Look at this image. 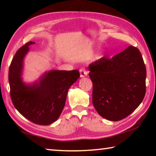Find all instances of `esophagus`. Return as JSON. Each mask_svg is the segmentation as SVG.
Returning a JSON list of instances; mask_svg holds the SVG:
<instances>
[{
	"label": "esophagus",
	"instance_id": "esophagus-1",
	"mask_svg": "<svg viewBox=\"0 0 156 156\" xmlns=\"http://www.w3.org/2000/svg\"><path fill=\"white\" fill-rule=\"evenodd\" d=\"M80 77H84V76H87L88 75V72L84 68H81L80 69Z\"/></svg>",
	"mask_w": 156,
	"mask_h": 156
}]
</instances>
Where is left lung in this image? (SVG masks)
Returning <instances> with one entry per match:
<instances>
[{"instance_id": "left-lung-1", "label": "left lung", "mask_w": 156, "mask_h": 156, "mask_svg": "<svg viewBox=\"0 0 156 156\" xmlns=\"http://www.w3.org/2000/svg\"><path fill=\"white\" fill-rule=\"evenodd\" d=\"M93 83L92 101L105 118L122 120L138 107L146 93L147 71L140 50L129 46L109 58L105 56L89 67Z\"/></svg>"}]
</instances>
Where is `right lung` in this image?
<instances>
[{"label": "right lung", "mask_w": 156, "mask_h": 156, "mask_svg": "<svg viewBox=\"0 0 156 156\" xmlns=\"http://www.w3.org/2000/svg\"><path fill=\"white\" fill-rule=\"evenodd\" d=\"M35 43L28 42L16 53L9 69L10 96L16 109L31 122L49 125L60 117L65 107L69 89L80 78L77 69L53 70L46 73L40 83L26 86L21 80L23 58L28 46Z\"/></svg>", "instance_id": "1"}]
</instances>
